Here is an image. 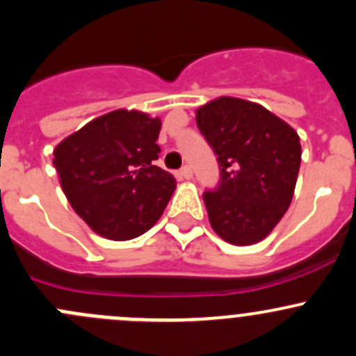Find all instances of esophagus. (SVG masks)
Returning a JSON list of instances; mask_svg holds the SVG:
<instances>
[{
    "instance_id": "esophagus-1",
    "label": "esophagus",
    "mask_w": 356,
    "mask_h": 356,
    "mask_svg": "<svg viewBox=\"0 0 356 356\" xmlns=\"http://www.w3.org/2000/svg\"><path fill=\"white\" fill-rule=\"evenodd\" d=\"M179 175H181V179H193L191 167H188V165H186V167H182L181 170H179Z\"/></svg>"
}]
</instances>
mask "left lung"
<instances>
[{
	"label": "left lung",
	"mask_w": 356,
	"mask_h": 356,
	"mask_svg": "<svg viewBox=\"0 0 356 356\" xmlns=\"http://www.w3.org/2000/svg\"><path fill=\"white\" fill-rule=\"evenodd\" d=\"M196 124L220 165V184L203 195L211 229L236 246L261 241L293 200L300 136L258 103L231 96L200 106Z\"/></svg>",
	"instance_id": "obj_1"
}]
</instances>
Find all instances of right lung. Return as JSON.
<instances>
[{
	"instance_id": "obj_1",
	"label": "right lung",
	"mask_w": 356,
	"mask_h": 356,
	"mask_svg": "<svg viewBox=\"0 0 356 356\" xmlns=\"http://www.w3.org/2000/svg\"><path fill=\"white\" fill-rule=\"evenodd\" d=\"M161 120L115 110L63 139L53 152L60 186L75 213L103 238L127 241L156 224L175 189L156 167Z\"/></svg>"
}]
</instances>
